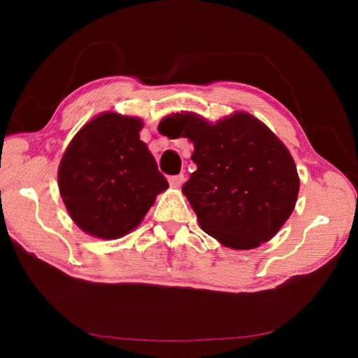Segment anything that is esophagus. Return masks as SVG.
<instances>
[{
  "label": "esophagus",
  "instance_id": "obj_1",
  "mask_svg": "<svg viewBox=\"0 0 358 358\" xmlns=\"http://www.w3.org/2000/svg\"><path fill=\"white\" fill-rule=\"evenodd\" d=\"M169 183L173 187H180L181 185L185 183V175L183 173H178V175H172L171 178H169Z\"/></svg>",
  "mask_w": 358,
  "mask_h": 358
}]
</instances>
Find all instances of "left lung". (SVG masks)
I'll list each match as a JSON object with an SVG mask.
<instances>
[{
  "instance_id": "obj_1",
  "label": "left lung",
  "mask_w": 358,
  "mask_h": 358,
  "mask_svg": "<svg viewBox=\"0 0 358 358\" xmlns=\"http://www.w3.org/2000/svg\"><path fill=\"white\" fill-rule=\"evenodd\" d=\"M161 126L169 137L194 143L197 171L183 194L210 237L232 250L275 237L294 211L300 178L289 150L262 121L237 112L213 124L183 112Z\"/></svg>"
}]
</instances>
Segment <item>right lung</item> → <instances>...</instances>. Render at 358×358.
<instances>
[{"label":"right lung","mask_w":358,"mask_h":358,"mask_svg":"<svg viewBox=\"0 0 358 358\" xmlns=\"http://www.w3.org/2000/svg\"><path fill=\"white\" fill-rule=\"evenodd\" d=\"M141 118L106 112L88 121L66 148L58 186L83 232L113 240L142 222L169 183L141 141Z\"/></svg>","instance_id":"1"}]
</instances>
